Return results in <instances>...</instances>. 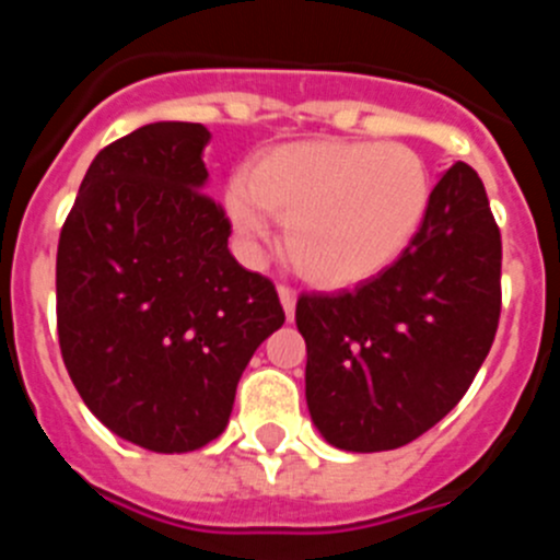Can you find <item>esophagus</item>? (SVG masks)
I'll return each mask as SVG.
<instances>
[{"label":"esophagus","mask_w":560,"mask_h":560,"mask_svg":"<svg viewBox=\"0 0 560 560\" xmlns=\"http://www.w3.org/2000/svg\"><path fill=\"white\" fill-rule=\"evenodd\" d=\"M277 294H280V303H283V308H285V316H289V319H294V308H296V291L291 289V285H280V289H277Z\"/></svg>","instance_id":"1"}]
</instances>
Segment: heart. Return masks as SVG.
Returning a JSON list of instances; mask_svg holds the SVG:
<instances>
[{"mask_svg": "<svg viewBox=\"0 0 560 560\" xmlns=\"http://www.w3.org/2000/svg\"><path fill=\"white\" fill-rule=\"evenodd\" d=\"M427 162L395 142L311 140L271 151L226 190V212L252 249L269 244L271 212L285 249L319 285L364 283L398 260L427 215Z\"/></svg>", "mask_w": 560, "mask_h": 560, "instance_id": "1", "label": "heart"}]
</instances>
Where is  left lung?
<instances>
[{
    "label": "left lung",
    "mask_w": 560,
    "mask_h": 560,
    "mask_svg": "<svg viewBox=\"0 0 560 560\" xmlns=\"http://www.w3.org/2000/svg\"><path fill=\"white\" fill-rule=\"evenodd\" d=\"M502 235L471 165L448 167L407 252L353 291L303 294L314 427L345 452H389L446 418L491 350Z\"/></svg>",
    "instance_id": "1"
}]
</instances>
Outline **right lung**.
<instances>
[{"label":"right lung","mask_w":560,"mask_h":560,"mask_svg":"<svg viewBox=\"0 0 560 560\" xmlns=\"http://www.w3.org/2000/svg\"><path fill=\"white\" fill-rule=\"evenodd\" d=\"M207 142L201 122H151L106 145L58 237L69 378L103 427L160 454L224 432L252 353L285 323L275 283L226 249Z\"/></svg>","instance_id":"add662e5"}]
</instances>
